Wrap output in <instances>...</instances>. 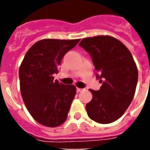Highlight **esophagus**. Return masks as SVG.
Masks as SVG:
<instances>
[{
  "instance_id": "1",
  "label": "esophagus",
  "mask_w": 150,
  "mask_h": 150,
  "mask_svg": "<svg viewBox=\"0 0 150 150\" xmlns=\"http://www.w3.org/2000/svg\"><path fill=\"white\" fill-rule=\"evenodd\" d=\"M83 90V89H82V88H77V89H76L77 92H80V91H82Z\"/></svg>"
}]
</instances>
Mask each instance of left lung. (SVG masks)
<instances>
[{
	"instance_id": "obj_1",
	"label": "left lung",
	"mask_w": 150,
	"mask_h": 150,
	"mask_svg": "<svg viewBox=\"0 0 150 150\" xmlns=\"http://www.w3.org/2000/svg\"><path fill=\"white\" fill-rule=\"evenodd\" d=\"M79 46L90 54L102 83L99 91L89 90L92 99L86 104L88 116L100 124L114 122L135 94L138 71L132 54L120 41L108 35L85 38Z\"/></svg>"
}]
</instances>
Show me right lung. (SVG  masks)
Segmentation results:
<instances>
[{"mask_svg": "<svg viewBox=\"0 0 150 150\" xmlns=\"http://www.w3.org/2000/svg\"><path fill=\"white\" fill-rule=\"evenodd\" d=\"M79 39H46L29 49L19 68L20 90L25 107L37 122L54 128L65 122L76 94L74 85L54 79L63 56Z\"/></svg>", "mask_w": 150, "mask_h": 150, "instance_id": "right-lung-1", "label": "right lung"}]
</instances>
